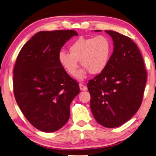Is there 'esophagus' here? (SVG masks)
I'll return each instance as SVG.
<instances>
[{"mask_svg": "<svg viewBox=\"0 0 156 156\" xmlns=\"http://www.w3.org/2000/svg\"><path fill=\"white\" fill-rule=\"evenodd\" d=\"M79 87H80V90L81 91H86L87 90V87H86L85 85H83V84H80V85H79Z\"/></svg>", "mask_w": 156, "mask_h": 156, "instance_id": "obj_1", "label": "esophagus"}]
</instances>
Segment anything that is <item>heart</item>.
Here are the masks:
<instances>
[{"mask_svg":"<svg viewBox=\"0 0 156 156\" xmlns=\"http://www.w3.org/2000/svg\"><path fill=\"white\" fill-rule=\"evenodd\" d=\"M69 51V53L65 51L59 53V62L69 74L76 76L80 61L85 67L78 74V79L82 80L88 71L99 74L105 70L112 55V44L104 35L80 37L71 44Z\"/></svg>","mask_w":156,"mask_h":156,"instance_id":"b5f03b06","label":"heart"}]
</instances>
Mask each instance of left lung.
I'll list each match as a JSON object with an SVG mask.
<instances>
[{"label": "left lung", "mask_w": 156, "mask_h": 156, "mask_svg": "<svg viewBox=\"0 0 156 156\" xmlns=\"http://www.w3.org/2000/svg\"><path fill=\"white\" fill-rule=\"evenodd\" d=\"M105 33L113 40V53L107 67L89 81L87 88L96 122L106 128H116L139 110L147 73L139 48L131 39L117 32Z\"/></svg>", "instance_id": "8db88e82"}]
</instances>
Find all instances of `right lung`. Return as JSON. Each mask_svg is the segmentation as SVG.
<instances>
[{"instance_id": "1", "label": "right lung", "mask_w": 156, "mask_h": 156, "mask_svg": "<svg viewBox=\"0 0 156 156\" xmlns=\"http://www.w3.org/2000/svg\"><path fill=\"white\" fill-rule=\"evenodd\" d=\"M75 30L39 32L24 44L14 68L13 87L21 112L34 128L53 133L70 117L78 83L59 62L58 55Z\"/></svg>"}]
</instances>
